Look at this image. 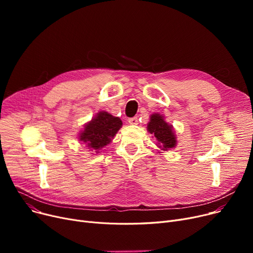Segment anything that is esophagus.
<instances>
[{
	"instance_id": "34e87169",
	"label": "esophagus",
	"mask_w": 253,
	"mask_h": 253,
	"mask_svg": "<svg viewBox=\"0 0 253 253\" xmlns=\"http://www.w3.org/2000/svg\"><path fill=\"white\" fill-rule=\"evenodd\" d=\"M128 123H129L130 125H137V124H138V119H137V117H133V118L128 119Z\"/></svg>"
}]
</instances>
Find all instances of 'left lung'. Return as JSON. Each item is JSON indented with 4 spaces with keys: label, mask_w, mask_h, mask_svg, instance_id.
<instances>
[{
    "label": "left lung",
    "mask_w": 253,
    "mask_h": 253,
    "mask_svg": "<svg viewBox=\"0 0 253 253\" xmlns=\"http://www.w3.org/2000/svg\"><path fill=\"white\" fill-rule=\"evenodd\" d=\"M147 128L150 133L156 138L157 145L161 150L168 151L176 145L177 142L173 127L165 121L162 115L153 114Z\"/></svg>",
    "instance_id": "left-lung-1"
}]
</instances>
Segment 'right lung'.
I'll list each match as a JSON object with an SVG mask.
<instances>
[{"label":"right lung","mask_w":253,"mask_h":253,"mask_svg":"<svg viewBox=\"0 0 253 253\" xmlns=\"http://www.w3.org/2000/svg\"><path fill=\"white\" fill-rule=\"evenodd\" d=\"M123 123L121 119L114 117L108 112H99L84 127V130L80 133L79 139L83 141L87 148L94 150L95 153L108 145L112 138L116 135Z\"/></svg>","instance_id":"1"}]
</instances>
